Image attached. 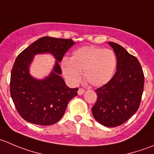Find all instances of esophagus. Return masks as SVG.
I'll return each mask as SVG.
<instances>
[{
    "mask_svg": "<svg viewBox=\"0 0 154 154\" xmlns=\"http://www.w3.org/2000/svg\"><path fill=\"white\" fill-rule=\"evenodd\" d=\"M84 92H85V90L83 89V88H79L78 91H77V93H78L79 95H82V94H83Z\"/></svg>",
    "mask_w": 154,
    "mask_h": 154,
    "instance_id": "obj_1",
    "label": "esophagus"
}]
</instances>
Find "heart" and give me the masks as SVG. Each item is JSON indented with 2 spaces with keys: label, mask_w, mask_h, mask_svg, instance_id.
I'll list each match as a JSON object with an SVG mask.
<instances>
[{
  "label": "heart",
  "mask_w": 154,
  "mask_h": 154,
  "mask_svg": "<svg viewBox=\"0 0 154 154\" xmlns=\"http://www.w3.org/2000/svg\"><path fill=\"white\" fill-rule=\"evenodd\" d=\"M117 66L115 53L110 49L94 46H85L76 50L70 60H63L61 68L66 80L77 85L84 71L85 80L88 84L100 87L112 78Z\"/></svg>",
  "instance_id": "b5f03b06"
}]
</instances>
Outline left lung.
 <instances>
[{"label":"left lung","mask_w":154,"mask_h":154,"mask_svg":"<svg viewBox=\"0 0 154 154\" xmlns=\"http://www.w3.org/2000/svg\"><path fill=\"white\" fill-rule=\"evenodd\" d=\"M108 44L116 55L117 71L109 82L95 90L97 99L91 112L95 120L102 125L114 127L127 122L138 110L144 77L136 57L120 45Z\"/></svg>","instance_id":"obj_1"}]
</instances>
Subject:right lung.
<instances>
[{
  "mask_svg": "<svg viewBox=\"0 0 154 154\" xmlns=\"http://www.w3.org/2000/svg\"><path fill=\"white\" fill-rule=\"evenodd\" d=\"M75 44L72 39L45 36L38 38L17 57L11 71L10 94L20 116L29 123L48 126L62 119L68 103L77 95L78 88L67 86L59 63ZM51 53L56 62L48 77L38 80L29 74L36 54Z\"/></svg>",
  "mask_w": 154,
  "mask_h": 154,
  "instance_id": "1",
  "label": "right lung"
}]
</instances>
